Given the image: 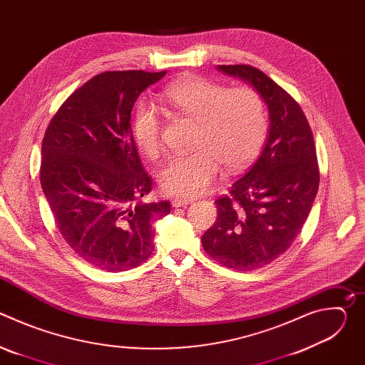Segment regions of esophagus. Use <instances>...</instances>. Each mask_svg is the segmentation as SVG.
<instances>
[{"label": "esophagus", "instance_id": "esophagus-1", "mask_svg": "<svg viewBox=\"0 0 365 365\" xmlns=\"http://www.w3.org/2000/svg\"><path fill=\"white\" fill-rule=\"evenodd\" d=\"M190 202H193V199H192V197H175V199H172V205H173V207L185 206V205H187V203H190Z\"/></svg>", "mask_w": 365, "mask_h": 365}]
</instances>
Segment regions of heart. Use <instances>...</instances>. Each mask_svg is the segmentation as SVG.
I'll list each match as a JSON object with an SVG mask.
<instances>
[{
    "label": "heart",
    "instance_id": "heart-1",
    "mask_svg": "<svg viewBox=\"0 0 365 365\" xmlns=\"http://www.w3.org/2000/svg\"><path fill=\"white\" fill-rule=\"evenodd\" d=\"M159 98L173 114L196 124V150L172 155L160 170V185L172 195L203 192L222 165L230 172L245 168L266 141L269 121L264 101L250 86L227 89L210 79L189 76L166 88ZM133 135L148 158L162 153V121L145 103L135 110Z\"/></svg>",
    "mask_w": 365,
    "mask_h": 365
}]
</instances>
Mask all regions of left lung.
Here are the masks:
<instances>
[{"mask_svg":"<svg viewBox=\"0 0 365 365\" xmlns=\"http://www.w3.org/2000/svg\"><path fill=\"white\" fill-rule=\"evenodd\" d=\"M250 82L270 113L267 143L255 163L215 200L218 218L202 235L215 262L237 272L266 267L299 235L319 187L317 147L294 98L250 65H220Z\"/></svg>","mask_w":365,"mask_h":365,"instance_id":"8db88e82","label":"left lung"}]
</instances>
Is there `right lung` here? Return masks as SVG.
Instances as JSON below:
<instances>
[{
  "label": "right lung",
  "instance_id": "obj_1",
  "mask_svg": "<svg viewBox=\"0 0 365 365\" xmlns=\"http://www.w3.org/2000/svg\"><path fill=\"white\" fill-rule=\"evenodd\" d=\"M162 72H102L76 89L50 120L41 143L40 183L68 245L107 272L138 267L153 254L150 221L170 202L143 203L144 170L130 120L134 102Z\"/></svg>",
  "mask_w": 365,
  "mask_h": 365
}]
</instances>
